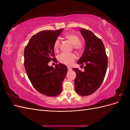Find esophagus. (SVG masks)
Segmentation results:
<instances>
[{"mask_svg": "<svg viewBox=\"0 0 130 130\" xmlns=\"http://www.w3.org/2000/svg\"><path fill=\"white\" fill-rule=\"evenodd\" d=\"M68 70H72V68L68 67Z\"/></svg>", "mask_w": 130, "mask_h": 130, "instance_id": "esophagus-1", "label": "esophagus"}]
</instances>
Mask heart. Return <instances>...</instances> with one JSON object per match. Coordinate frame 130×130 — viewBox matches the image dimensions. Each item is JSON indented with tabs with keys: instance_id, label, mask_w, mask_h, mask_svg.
<instances>
[{
	"instance_id": "1",
	"label": "heart",
	"mask_w": 130,
	"mask_h": 130,
	"mask_svg": "<svg viewBox=\"0 0 130 130\" xmlns=\"http://www.w3.org/2000/svg\"><path fill=\"white\" fill-rule=\"evenodd\" d=\"M65 37L67 39L70 43H71L72 45H73L74 48L77 52H81L83 50L84 45L80 41V38L76 34H67L66 35ZM60 41L58 39H57L55 41L53 45V49L55 52L58 51L59 47H60ZM75 58V55L74 54L62 53L58 55V60L63 64L70 66L73 63Z\"/></svg>"
}]
</instances>
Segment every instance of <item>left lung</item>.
Returning a JSON list of instances; mask_svg holds the SVG:
<instances>
[{"label": "left lung", "mask_w": 130, "mask_h": 130, "mask_svg": "<svg viewBox=\"0 0 130 130\" xmlns=\"http://www.w3.org/2000/svg\"><path fill=\"white\" fill-rule=\"evenodd\" d=\"M85 41V48L77 64L83 66L84 72L73 68L76 73L75 90L82 96L95 92L103 83L107 70L108 59L103 42L91 31L79 29Z\"/></svg>", "instance_id": "obj_1"}]
</instances>
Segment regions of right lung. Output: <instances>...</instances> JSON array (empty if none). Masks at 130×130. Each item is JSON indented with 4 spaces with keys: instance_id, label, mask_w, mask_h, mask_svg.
I'll return each mask as SVG.
<instances>
[{
    "instance_id": "1",
    "label": "right lung",
    "mask_w": 130,
    "mask_h": 130,
    "mask_svg": "<svg viewBox=\"0 0 130 130\" xmlns=\"http://www.w3.org/2000/svg\"><path fill=\"white\" fill-rule=\"evenodd\" d=\"M63 29L44 30L30 38L24 52V67L31 84L38 92L48 96H55L62 91V82L67 73L63 64H56L55 68L48 66L55 62L54 43Z\"/></svg>"
}]
</instances>
